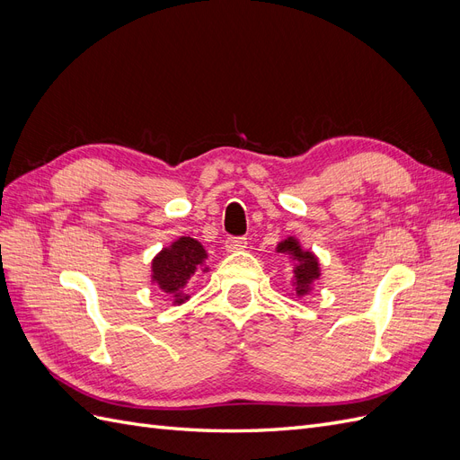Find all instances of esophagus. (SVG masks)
<instances>
[{"label":"esophagus","instance_id":"obj_1","mask_svg":"<svg viewBox=\"0 0 460 460\" xmlns=\"http://www.w3.org/2000/svg\"><path fill=\"white\" fill-rule=\"evenodd\" d=\"M247 247V238H243V235H234V238H228L226 240V252H240V249H245Z\"/></svg>","mask_w":460,"mask_h":460}]
</instances>
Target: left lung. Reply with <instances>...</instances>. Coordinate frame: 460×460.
Returning <instances> with one entry per match:
<instances>
[{
	"instance_id": "left-lung-1",
	"label": "left lung",
	"mask_w": 460,
	"mask_h": 460,
	"mask_svg": "<svg viewBox=\"0 0 460 460\" xmlns=\"http://www.w3.org/2000/svg\"><path fill=\"white\" fill-rule=\"evenodd\" d=\"M278 252L291 253L299 261V267L296 269V284H297L296 289L299 296H303L305 291L309 289V284L314 280V278H318V262L314 255L309 252H301V247L294 238L284 240L280 245H278Z\"/></svg>"
}]
</instances>
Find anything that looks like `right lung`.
Instances as JSON below:
<instances>
[{
	"label": "right lung",
	"mask_w": 460,
	"mask_h": 460,
	"mask_svg": "<svg viewBox=\"0 0 460 460\" xmlns=\"http://www.w3.org/2000/svg\"><path fill=\"white\" fill-rule=\"evenodd\" d=\"M205 257L207 253L199 242L180 238L153 259V282H157L166 294H172L176 303H180L184 299L180 296V289L186 286L198 267H201Z\"/></svg>",
	"instance_id": "add662e5"
}]
</instances>
